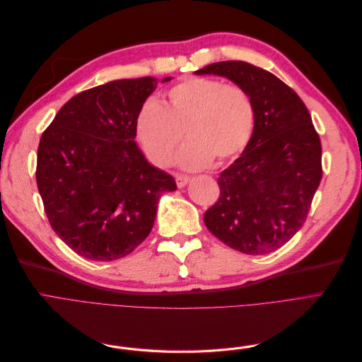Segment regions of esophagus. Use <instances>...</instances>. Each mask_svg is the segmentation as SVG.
Returning a JSON list of instances; mask_svg holds the SVG:
<instances>
[{"mask_svg":"<svg viewBox=\"0 0 362 362\" xmlns=\"http://www.w3.org/2000/svg\"><path fill=\"white\" fill-rule=\"evenodd\" d=\"M175 181H177V185L180 189H182V187H185V185L189 184V181H190V178L189 177H185V175H177V177H175Z\"/></svg>","mask_w":362,"mask_h":362,"instance_id":"1","label":"esophagus"}]
</instances>
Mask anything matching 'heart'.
<instances>
[{
  "label": "heart",
  "mask_w": 362,
  "mask_h": 362,
  "mask_svg": "<svg viewBox=\"0 0 362 362\" xmlns=\"http://www.w3.org/2000/svg\"><path fill=\"white\" fill-rule=\"evenodd\" d=\"M255 129V105L249 93L221 80L190 76L175 84L166 101H148L136 119V136L156 166H168L181 141L187 137L178 164L194 170L222 164L237 157Z\"/></svg>",
  "instance_id": "heart-1"
}]
</instances>
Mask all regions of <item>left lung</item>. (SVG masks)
Here are the masks:
<instances>
[{
	"label": "left lung",
	"instance_id": "obj_1",
	"mask_svg": "<svg viewBox=\"0 0 362 362\" xmlns=\"http://www.w3.org/2000/svg\"><path fill=\"white\" fill-rule=\"evenodd\" d=\"M255 105L254 136L217 178L221 196L204 222L221 242L249 255L279 249L299 231L322 180V145L308 108L278 76L246 62L208 64Z\"/></svg>",
	"mask_w": 362,
	"mask_h": 362
}]
</instances>
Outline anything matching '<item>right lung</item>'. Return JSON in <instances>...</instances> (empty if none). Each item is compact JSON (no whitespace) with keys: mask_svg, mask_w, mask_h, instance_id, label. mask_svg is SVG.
I'll return each instance as SVG.
<instances>
[{"mask_svg":"<svg viewBox=\"0 0 362 362\" xmlns=\"http://www.w3.org/2000/svg\"><path fill=\"white\" fill-rule=\"evenodd\" d=\"M170 76L161 83L170 81ZM157 78H125L64 104L40 137L36 181L48 221L64 243L93 261L131 254L149 235L173 177L136 144V119Z\"/></svg>","mask_w":362,"mask_h":362,"instance_id":"1","label":"right lung"}]
</instances>
